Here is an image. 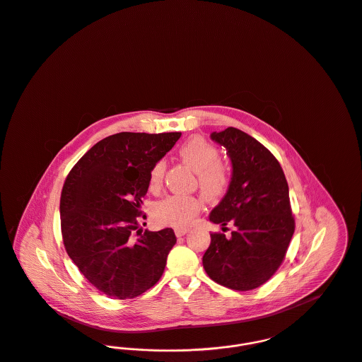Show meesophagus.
Returning <instances> with one entry per match:
<instances>
[{
  "instance_id": "obj_1",
  "label": "esophagus",
  "mask_w": 362,
  "mask_h": 362,
  "mask_svg": "<svg viewBox=\"0 0 362 362\" xmlns=\"http://www.w3.org/2000/svg\"><path fill=\"white\" fill-rule=\"evenodd\" d=\"M189 227H176L175 228V234H176V237H183L185 234H187L189 233Z\"/></svg>"
}]
</instances>
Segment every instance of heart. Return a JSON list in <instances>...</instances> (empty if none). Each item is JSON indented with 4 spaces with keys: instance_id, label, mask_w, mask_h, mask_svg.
<instances>
[{
    "instance_id": "b5f03b06",
    "label": "heart",
    "mask_w": 362,
    "mask_h": 362,
    "mask_svg": "<svg viewBox=\"0 0 362 362\" xmlns=\"http://www.w3.org/2000/svg\"><path fill=\"white\" fill-rule=\"evenodd\" d=\"M177 157L197 172L199 189L208 198H218L226 192L230 180L227 168L219 163V151L209 141L194 136L177 147ZM165 163L157 161L148 175L151 190L158 189L164 176ZM202 202L194 195L172 194L158 201L154 206V216L158 222L172 226H185L199 212Z\"/></svg>"
}]
</instances>
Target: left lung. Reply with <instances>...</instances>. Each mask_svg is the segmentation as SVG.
Masks as SVG:
<instances>
[{
    "mask_svg": "<svg viewBox=\"0 0 362 362\" xmlns=\"http://www.w3.org/2000/svg\"><path fill=\"white\" fill-rule=\"evenodd\" d=\"M211 139L226 148L231 180L209 221L222 228L231 223L234 230L230 237L211 234L202 264L223 286L250 291L279 270L293 235L288 183L276 157L248 134L230 127Z\"/></svg>",
    "mask_w": 362,
    "mask_h": 362,
    "instance_id": "8db88e82",
    "label": "left lung"
}]
</instances>
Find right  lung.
Wrapping results in <instances>:
<instances>
[{
    "label": "right lung",
    "instance_id": "obj_1",
    "mask_svg": "<svg viewBox=\"0 0 362 362\" xmlns=\"http://www.w3.org/2000/svg\"><path fill=\"white\" fill-rule=\"evenodd\" d=\"M180 132H121L98 141L70 170L60 197L64 248L95 288L114 299H134L161 279L172 228L141 233L136 218L151 167ZM139 238H136L134 231Z\"/></svg>",
    "mask_w": 362,
    "mask_h": 362
}]
</instances>
